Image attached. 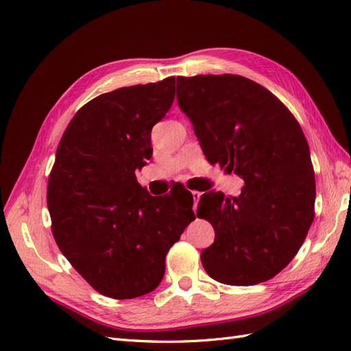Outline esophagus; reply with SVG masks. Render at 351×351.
I'll use <instances>...</instances> for the list:
<instances>
[{
  "mask_svg": "<svg viewBox=\"0 0 351 351\" xmlns=\"http://www.w3.org/2000/svg\"><path fill=\"white\" fill-rule=\"evenodd\" d=\"M192 195H193V200H195V205H193V209L196 210L197 209V204H199V200H200V196H202V193L200 192H192Z\"/></svg>",
  "mask_w": 351,
  "mask_h": 351,
  "instance_id": "obj_1",
  "label": "esophagus"
}]
</instances>
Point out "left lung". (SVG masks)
<instances>
[{
  "label": "left lung",
  "mask_w": 351,
  "mask_h": 351,
  "mask_svg": "<svg viewBox=\"0 0 351 351\" xmlns=\"http://www.w3.org/2000/svg\"><path fill=\"white\" fill-rule=\"evenodd\" d=\"M178 107L205 156L244 180L239 197L202 196L197 217L215 230L200 253L210 278L253 285L282 271L313 221L315 174L309 145L285 105L239 74L177 77Z\"/></svg>",
  "instance_id": "obj_1"
}]
</instances>
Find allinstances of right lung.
<instances>
[{
    "instance_id": "right-lung-1",
    "label": "right lung",
    "mask_w": 351,
    "mask_h": 351,
    "mask_svg": "<svg viewBox=\"0 0 351 351\" xmlns=\"http://www.w3.org/2000/svg\"><path fill=\"white\" fill-rule=\"evenodd\" d=\"M174 86L168 77L99 95L73 117L57 147L52 234L73 268L112 299L154 291L169 247L195 219L193 202L154 197L134 174L152 156V127L171 108Z\"/></svg>"
}]
</instances>
